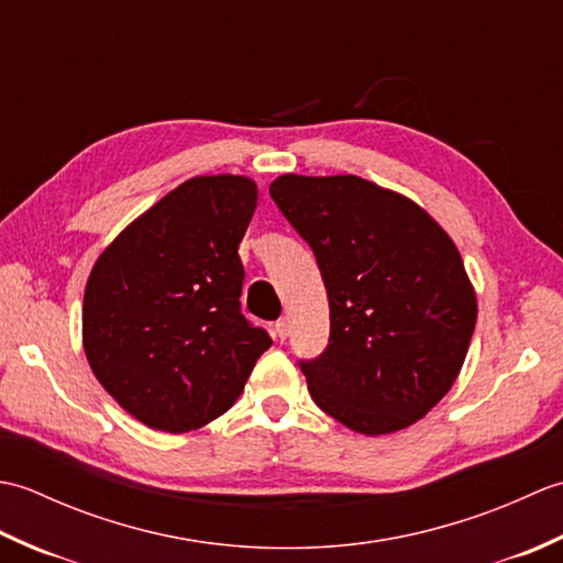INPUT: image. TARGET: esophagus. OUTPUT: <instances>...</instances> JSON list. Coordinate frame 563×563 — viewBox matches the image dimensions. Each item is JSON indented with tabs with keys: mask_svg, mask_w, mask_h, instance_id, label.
<instances>
[{
	"mask_svg": "<svg viewBox=\"0 0 563 563\" xmlns=\"http://www.w3.org/2000/svg\"><path fill=\"white\" fill-rule=\"evenodd\" d=\"M288 333H290V319L288 317H283V319L275 321V336H278L280 341H285V339H288Z\"/></svg>",
	"mask_w": 563,
	"mask_h": 563,
	"instance_id": "34e87169",
	"label": "esophagus"
}]
</instances>
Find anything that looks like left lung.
<instances>
[{
    "mask_svg": "<svg viewBox=\"0 0 563 563\" xmlns=\"http://www.w3.org/2000/svg\"><path fill=\"white\" fill-rule=\"evenodd\" d=\"M271 196L312 246L329 297V345L302 363L314 404L363 435L421 421L460 377L479 312L450 234L353 174H283Z\"/></svg>",
    "mask_w": 563,
    "mask_h": 563,
    "instance_id": "left-lung-1",
    "label": "left lung"
}]
</instances>
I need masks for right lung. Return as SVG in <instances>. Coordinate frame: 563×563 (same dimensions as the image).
<instances>
[{
	"label": "right lung",
	"mask_w": 563,
	"mask_h": 563,
	"mask_svg": "<svg viewBox=\"0 0 563 563\" xmlns=\"http://www.w3.org/2000/svg\"><path fill=\"white\" fill-rule=\"evenodd\" d=\"M256 202L249 176L188 178L93 263L84 353L101 387L147 428L178 435L214 421L273 343L239 309L236 249Z\"/></svg>",
	"instance_id": "1"
}]
</instances>
